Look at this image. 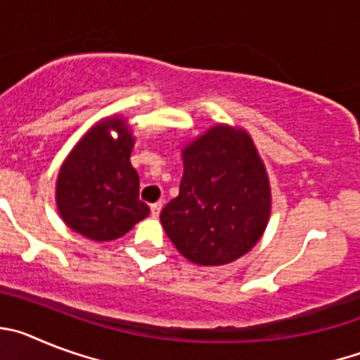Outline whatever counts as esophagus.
Masks as SVG:
<instances>
[{
    "label": "esophagus",
    "instance_id": "esophagus-1",
    "mask_svg": "<svg viewBox=\"0 0 360 360\" xmlns=\"http://www.w3.org/2000/svg\"><path fill=\"white\" fill-rule=\"evenodd\" d=\"M160 211H162V202L153 203V205H151V216H153V218H157V216L160 214Z\"/></svg>",
    "mask_w": 360,
    "mask_h": 360
}]
</instances>
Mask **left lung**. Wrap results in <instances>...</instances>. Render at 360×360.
Masks as SVG:
<instances>
[{
  "instance_id": "1",
  "label": "left lung",
  "mask_w": 360,
  "mask_h": 360,
  "mask_svg": "<svg viewBox=\"0 0 360 360\" xmlns=\"http://www.w3.org/2000/svg\"><path fill=\"white\" fill-rule=\"evenodd\" d=\"M180 193L160 212L178 252L203 266L231 263L265 232L270 184L245 129L218 124L182 151Z\"/></svg>"
}]
</instances>
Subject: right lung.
I'll list each match as a JSON object with an SVG mask.
<instances>
[{
    "label": "right lung",
    "mask_w": 360,
    "mask_h": 360,
    "mask_svg": "<svg viewBox=\"0 0 360 360\" xmlns=\"http://www.w3.org/2000/svg\"><path fill=\"white\" fill-rule=\"evenodd\" d=\"M117 131V139L109 135ZM135 144L126 120H101L63 162L56 202L63 221L81 236L111 241L124 236L149 214L139 200V174L129 157Z\"/></svg>",
    "instance_id": "1"
}]
</instances>
